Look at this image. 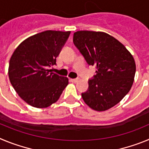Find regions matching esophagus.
Segmentation results:
<instances>
[{"label":"esophagus","mask_w":149,"mask_h":149,"mask_svg":"<svg viewBox=\"0 0 149 149\" xmlns=\"http://www.w3.org/2000/svg\"><path fill=\"white\" fill-rule=\"evenodd\" d=\"M71 81H72V82H73V83H76V82H77V81H78V79H77V78L71 79Z\"/></svg>","instance_id":"1"}]
</instances>
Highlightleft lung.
<instances>
[{
	"label": "left lung",
	"mask_w": 149,
	"mask_h": 149,
	"mask_svg": "<svg viewBox=\"0 0 149 149\" xmlns=\"http://www.w3.org/2000/svg\"><path fill=\"white\" fill-rule=\"evenodd\" d=\"M73 42L89 65L97 71L89 80V88L81 94L84 102L96 111L111 108L128 93L133 85L136 64L127 48L104 32L81 30Z\"/></svg>",
	"instance_id": "1"
}]
</instances>
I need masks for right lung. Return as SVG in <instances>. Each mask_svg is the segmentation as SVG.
I'll return each mask as SVG.
<instances>
[{
	"mask_svg": "<svg viewBox=\"0 0 149 149\" xmlns=\"http://www.w3.org/2000/svg\"><path fill=\"white\" fill-rule=\"evenodd\" d=\"M70 31L46 30L27 38L13 52L9 78L15 92L26 103L45 108L59 99L68 84V77L52 72L56 58Z\"/></svg>",
	"mask_w": 149,
	"mask_h": 149,
	"instance_id": "1",
	"label": "right lung"
}]
</instances>
